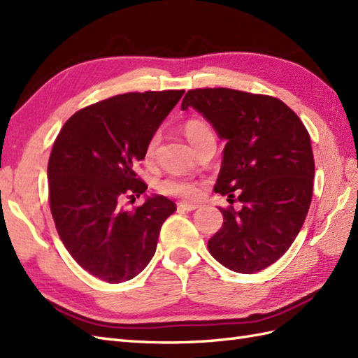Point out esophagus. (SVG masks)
Listing matches in <instances>:
<instances>
[{
  "instance_id": "obj_1",
  "label": "esophagus",
  "mask_w": 358,
  "mask_h": 358,
  "mask_svg": "<svg viewBox=\"0 0 358 358\" xmlns=\"http://www.w3.org/2000/svg\"><path fill=\"white\" fill-rule=\"evenodd\" d=\"M177 207H178V210H182V212H194V210L198 208V206L189 204V203H178Z\"/></svg>"
}]
</instances>
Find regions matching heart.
Listing matches in <instances>:
<instances>
[{"label":"heart","mask_w":358,"mask_h":358,"mask_svg":"<svg viewBox=\"0 0 358 358\" xmlns=\"http://www.w3.org/2000/svg\"><path fill=\"white\" fill-rule=\"evenodd\" d=\"M185 134L187 137L189 143L194 146V148H199L201 145L206 143L207 141L215 139L213 131L210 130V127L203 122L198 121V119H192V121L186 122L185 125ZM155 146H157V137H152L150 141V143L146 145L145 150V157L151 159L155 151ZM160 192L168 196H173V198H182L187 201H194L198 199L201 196V186L199 182L189 180V178H181V177H168L164 178L160 186H159Z\"/></svg>","instance_id":"b5f03b06"}]
</instances>
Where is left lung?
<instances>
[{"instance_id": "8db88e82", "label": "left lung", "mask_w": 358, "mask_h": 358, "mask_svg": "<svg viewBox=\"0 0 358 358\" xmlns=\"http://www.w3.org/2000/svg\"><path fill=\"white\" fill-rule=\"evenodd\" d=\"M195 108L227 142L215 192L243 207L219 208L224 224L208 250L239 273L263 271L286 252L306 221L315 160L304 124L282 101L216 87L189 90L181 110Z\"/></svg>"}]
</instances>
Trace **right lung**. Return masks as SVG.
<instances>
[{
	"label": "right lung",
	"instance_id": "right-lung-1",
	"mask_svg": "<svg viewBox=\"0 0 358 358\" xmlns=\"http://www.w3.org/2000/svg\"><path fill=\"white\" fill-rule=\"evenodd\" d=\"M185 90L130 92L89 106L63 125L48 162L50 206L57 233L81 268L107 282L141 273L157 248L160 228L177 207L145 196L134 164ZM136 199V198H134Z\"/></svg>",
	"mask_w": 358,
	"mask_h": 358
}]
</instances>
